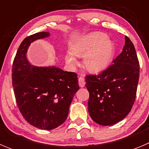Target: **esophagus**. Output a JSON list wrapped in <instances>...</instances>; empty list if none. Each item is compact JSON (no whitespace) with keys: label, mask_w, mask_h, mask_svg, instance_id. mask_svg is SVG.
<instances>
[{"label":"esophagus","mask_w":149,"mask_h":149,"mask_svg":"<svg viewBox=\"0 0 149 149\" xmlns=\"http://www.w3.org/2000/svg\"><path fill=\"white\" fill-rule=\"evenodd\" d=\"M78 82H79V86L80 87L83 88L84 87L85 85H86V81H85V79L83 77H80L78 78Z\"/></svg>","instance_id":"esophagus-1"}]
</instances>
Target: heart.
Wrapping results in <instances>:
<instances>
[{
  "mask_svg": "<svg viewBox=\"0 0 149 149\" xmlns=\"http://www.w3.org/2000/svg\"><path fill=\"white\" fill-rule=\"evenodd\" d=\"M71 53L66 56V63L71 67L78 64L77 57H83L85 68L91 72L105 69L113 58V46L102 33H93L80 39L71 47Z\"/></svg>",
  "mask_w": 149,
  "mask_h": 149,
  "instance_id": "heart-1",
  "label": "heart"
}]
</instances>
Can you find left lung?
<instances>
[{
  "label": "left lung",
  "instance_id": "left-lung-1",
  "mask_svg": "<svg viewBox=\"0 0 149 149\" xmlns=\"http://www.w3.org/2000/svg\"><path fill=\"white\" fill-rule=\"evenodd\" d=\"M113 63L98 74L86 77L89 114L93 121L102 126L124 119L136 98L140 63L134 45L127 36L122 52Z\"/></svg>",
  "mask_w": 149,
  "mask_h": 149
}]
</instances>
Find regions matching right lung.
Listing matches in <instances>:
<instances>
[{
	"mask_svg": "<svg viewBox=\"0 0 149 149\" xmlns=\"http://www.w3.org/2000/svg\"><path fill=\"white\" fill-rule=\"evenodd\" d=\"M49 36L40 32L25 38L19 45L12 69L16 102L25 121L41 130H51L67 118L74 95L80 87L77 74L56 66L31 65L26 52L31 42Z\"/></svg>",
	"mask_w": 149,
	"mask_h": 149,
	"instance_id": "right-lung-1",
	"label": "right lung"
}]
</instances>
